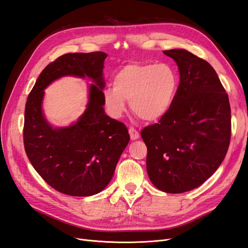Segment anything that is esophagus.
<instances>
[{"mask_svg":"<svg viewBox=\"0 0 248 248\" xmlns=\"http://www.w3.org/2000/svg\"><path fill=\"white\" fill-rule=\"evenodd\" d=\"M129 134H130L131 140H136L140 138V133L134 128H129Z\"/></svg>","mask_w":248,"mask_h":248,"instance_id":"1","label":"esophagus"}]
</instances>
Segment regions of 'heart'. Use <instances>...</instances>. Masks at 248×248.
<instances>
[{"label":"heart","mask_w":248,"mask_h":248,"mask_svg":"<svg viewBox=\"0 0 248 248\" xmlns=\"http://www.w3.org/2000/svg\"><path fill=\"white\" fill-rule=\"evenodd\" d=\"M114 88L102 92L103 106L112 119H120L129 101L133 111L146 121H157L166 116L174 104L180 77L170 64L136 63L124 66L112 79Z\"/></svg>","instance_id":"heart-1"}]
</instances>
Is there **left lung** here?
<instances>
[{"mask_svg":"<svg viewBox=\"0 0 248 248\" xmlns=\"http://www.w3.org/2000/svg\"><path fill=\"white\" fill-rule=\"evenodd\" d=\"M177 63L180 84L170 110L140 132L148 149L147 171L153 185L168 193L197 188L227 155L231 108L213 67L181 48L163 50Z\"/></svg>","mask_w":248,"mask_h":248,"instance_id":"left-lung-1","label":"left lung"}]
</instances>
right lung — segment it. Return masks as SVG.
<instances>
[{"instance_id":"right-lung-1","label":"right lung","mask_w":248,"mask_h":248,"mask_svg":"<svg viewBox=\"0 0 248 248\" xmlns=\"http://www.w3.org/2000/svg\"><path fill=\"white\" fill-rule=\"evenodd\" d=\"M106 52L66 54L42 70L30 93L25 109L24 144L30 162L52 188L72 197L102 191L114 176L130 137L126 126L106 115L102 90ZM63 76L88 77L87 108L77 123L54 127L42 109L44 90Z\"/></svg>"}]
</instances>
